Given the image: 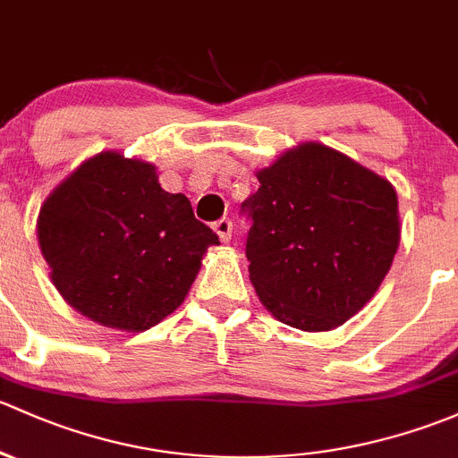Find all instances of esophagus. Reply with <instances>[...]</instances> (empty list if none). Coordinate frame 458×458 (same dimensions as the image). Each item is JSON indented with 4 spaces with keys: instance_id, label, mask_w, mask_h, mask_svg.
Segmentation results:
<instances>
[{
    "instance_id": "obj_1",
    "label": "esophagus",
    "mask_w": 458,
    "mask_h": 458,
    "mask_svg": "<svg viewBox=\"0 0 458 458\" xmlns=\"http://www.w3.org/2000/svg\"><path fill=\"white\" fill-rule=\"evenodd\" d=\"M214 231H216V233H218V238L223 240V242H229V240H231V231H233V223H231L229 218L216 220Z\"/></svg>"
}]
</instances>
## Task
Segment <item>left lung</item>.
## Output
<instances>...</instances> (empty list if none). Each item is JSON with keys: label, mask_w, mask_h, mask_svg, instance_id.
<instances>
[{"label": "left lung", "mask_w": 458, "mask_h": 458, "mask_svg": "<svg viewBox=\"0 0 458 458\" xmlns=\"http://www.w3.org/2000/svg\"><path fill=\"white\" fill-rule=\"evenodd\" d=\"M242 202L249 280L273 318L331 331L369 304L399 247L397 191L322 143H300L258 172Z\"/></svg>", "instance_id": "left-lung-1"}]
</instances>
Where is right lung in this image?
<instances>
[{
    "label": "right lung",
    "mask_w": 458,
    "mask_h": 458,
    "mask_svg": "<svg viewBox=\"0 0 458 458\" xmlns=\"http://www.w3.org/2000/svg\"><path fill=\"white\" fill-rule=\"evenodd\" d=\"M37 238L61 298L130 333L174 313L207 247L220 244L185 196L160 187L152 163L119 152L88 158L46 198Z\"/></svg>",
    "instance_id": "right-lung-1"
}]
</instances>
